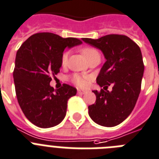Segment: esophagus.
I'll list each match as a JSON object with an SVG mask.
<instances>
[{"mask_svg":"<svg viewBox=\"0 0 159 159\" xmlns=\"http://www.w3.org/2000/svg\"><path fill=\"white\" fill-rule=\"evenodd\" d=\"M87 93V91L85 90H81V89H78V94H85Z\"/></svg>","mask_w":159,"mask_h":159,"instance_id":"34e87169","label":"esophagus"}]
</instances>
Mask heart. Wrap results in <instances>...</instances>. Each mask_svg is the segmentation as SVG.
<instances>
[{
  "mask_svg": "<svg viewBox=\"0 0 159 159\" xmlns=\"http://www.w3.org/2000/svg\"><path fill=\"white\" fill-rule=\"evenodd\" d=\"M81 52L84 54V56L86 57V59L89 58L93 55L98 53V52L96 49L90 48V47L84 48V49H82ZM67 60H68V53H64L62 57H61V65L66 66ZM71 80L74 83H75L76 85L78 86H80V87H85V85H87V78H85V77H81L79 75H74L71 78Z\"/></svg>",
  "mask_w": 159,
  "mask_h": 159,
  "instance_id": "heart-1",
  "label": "heart"
}]
</instances>
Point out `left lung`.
<instances>
[{
    "mask_svg": "<svg viewBox=\"0 0 159 159\" xmlns=\"http://www.w3.org/2000/svg\"><path fill=\"white\" fill-rule=\"evenodd\" d=\"M88 45L100 49L106 62L99 72L97 83L112 91L101 89L94 104L88 106L94 122L112 127L121 123L130 114L137 102L144 73L143 56L139 45L125 35L110 34L98 38H81Z\"/></svg>",
    "mask_w": 159,
    "mask_h": 159,
    "instance_id": "left-lung-1",
    "label": "left lung"
}]
</instances>
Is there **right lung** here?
I'll use <instances>...</instances> for the list:
<instances>
[{
  "label": "right lung",
  "mask_w": 159,
  "mask_h": 159,
  "mask_svg": "<svg viewBox=\"0 0 159 159\" xmlns=\"http://www.w3.org/2000/svg\"><path fill=\"white\" fill-rule=\"evenodd\" d=\"M81 44L77 38L38 33L16 52L13 71L16 98L26 118L38 127H53L66 117L67 102L76 95L77 89L64 84L54 89L49 84L50 75L60 71L65 49Z\"/></svg>",
  "instance_id": "1"
}]
</instances>
